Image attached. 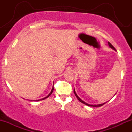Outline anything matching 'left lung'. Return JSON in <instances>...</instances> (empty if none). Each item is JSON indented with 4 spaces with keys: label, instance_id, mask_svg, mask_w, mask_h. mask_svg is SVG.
Segmentation results:
<instances>
[{
    "label": "left lung",
    "instance_id": "left-lung-1",
    "mask_svg": "<svg viewBox=\"0 0 132 132\" xmlns=\"http://www.w3.org/2000/svg\"><path fill=\"white\" fill-rule=\"evenodd\" d=\"M108 44H109V46H110V48H112V49L114 50H116V48H115L114 47H113V46H112V44L110 43H109V42H108ZM74 93H75V95H76V97H77V99H78L79 100V101H80V102L82 103V104H85V105H86L90 106V107H101V106L103 105H104V104H105V103H106V102H105V103H103V104H98V105H90V104H87V103L85 102H84V101H83L82 100L80 99V98L78 96V95L76 94V92H75V89H74Z\"/></svg>",
    "mask_w": 132,
    "mask_h": 132
}]
</instances>
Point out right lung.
I'll return each instance as SVG.
<instances>
[{
	"label": "right lung",
	"instance_id": "add662e5",
	"mask_svg": "<svg viewBox=\"0 0 132 132\" xmlns=\"http://www.w3.org/2000/svg\"><path fill=\"white\" fill-rule=\"evenodd\" d=\"M53 90H54V87H53H53H52V89H51V92H50V93L49 94H48V95H47V96L46 97H44V98H43V99H40V100H36V101H41V100H43V99H46V98H48V97L50 96V95L51 94H52V92H53Z\"/></svg>",
	"mask_w": 132,
	"mask_h": 132
}]
</instances>
